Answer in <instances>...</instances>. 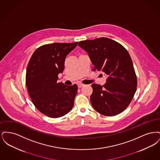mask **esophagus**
<instances>
[{
  "label": "esophagus",
  "mask_w": 160,
  "mask_h": 160,
  "mask_svg": "<svg viewBox=\"0 0 160 160\" xmlns=\"http://www.w3.org/2000/svg\"><path fill=\"white\" fill-rule=\"evenodd\" d=\"M83 86H84V84L83 83H78V88H82V87H83Z\"/></svg>",
  "instance_id": "esophagus-1"
}]
</instances>
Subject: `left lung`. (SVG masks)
Here are the masks:
<instances>
[{
  "label": "left lung",
  "instance_id": "8db88e82",
  "mask_svg": "<svg viewBox=\"0 0 160 160\" xmlns=\"http://www.w3.org/2000/svg\"><path fill=\"white\" fill-rule=\"evenodd\" d=\"M78 46L89 54L94 67L108 76L103 86L92 84L91 102L100 114L112 116L129 106L137 89V76L132 59L125 47L109 38L81 41Z\"/></svg>",
  "mask_w": 160,
  "mask_h": 160
}]
</instances>
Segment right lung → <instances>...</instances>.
<instances>
[{"mask_svg": "<svg viewBox=\"0 0 160 160\" xmlns=\"http://www.w3.org/2000/svg\"><path fill=\"white\" fill-rule=\"evenodd\" d=\"M73 43H53L36 49L28 63L26 86L31 100L38 110L57 118L69 112L74 106L78 86L58 83L64 69L67 55L76 47Z\"/></svg>", "mask_w": 160, "mask_h": 160, "instance_id": "right-lung-1", "label": "right lung"}]
</instances>
